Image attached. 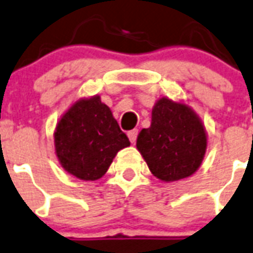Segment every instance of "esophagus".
<instances>
[{"mask_svg":"<svg viewBox=\"0 0 253 253\" xmlns=\"http://www.w3.org/2000/svg\"><path fill=\"white\" fill-rule=\"evenodd\" d=\"M137 133H139V131L137 130H131L128 131V133H127V136H128V139H130L131 143H135L136 141V137H137Z\"/></svg>","mask_w":253,"mask_h":253,"instance_id":"obj_1","label":"esophagus"}]
</instances>
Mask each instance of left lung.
Instances as JSON below:
<instances>
[{
  "mask_svg": "<svg viewBox=\"0 0 253 253\" xmlns=\"http://www.w3.org/2000/svg\"><path fill=\"white\" fill-rule=\"evenodd\" d=\"M207 143L198 114L184 102L162 97L152 109L151 126L137 135L136 148L156 178L175 182L200 168Z\"/></svg>",
  "mask_w": 253,
  "mask_h": 253,
  "instance_id": "8db88e82",
  "label": "left lung"
}]
</instances>
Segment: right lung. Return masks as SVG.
I'll list each match as a JSON object with an SVG mask.
<instances>
[{"label": "right lung", "mask_w": 253, "mask_h": 253, "mask_svg": "<svg viewBox=\"0 0 253 253\" xmlns=\"http://www.w3.org/2000/svg\"><path fill=\"white\" fill-rule=\"evenodd\" d=\"M130 140L100 96L79 98L54 131L55 155L63 169L82 180H97Z\"/></svg>", "instance_id": "1"}]
</instances>
